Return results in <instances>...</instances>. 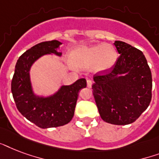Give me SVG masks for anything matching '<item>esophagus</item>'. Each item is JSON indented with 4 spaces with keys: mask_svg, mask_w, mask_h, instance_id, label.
<instances>
[{
    "mask_svg": "<svg viewBox=\"0 0 159 159\" xmlns=\"http://www.w3.org/2000/svg\"><path fill=\"white\" fill-rule=\"evenodd\" d=\"M87 87H89V88H91L92 86V80H87Z\"/></svg>",
    "mask_w": 159,
    "mask_h": 159,
    "instance_id": "1",
    "label": "esophagus"
}]
</instances>
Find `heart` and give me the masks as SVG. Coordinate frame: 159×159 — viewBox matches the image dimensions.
I'll return each mask as SVG.
<instances>
[{"label": "heart", "instance_id": "obj_1", "mask_svg": "<svg viewBox=\"0 0 159 159\" xmlns=\"http://www.w3.org/2000/svg\"><path fill=\"white\" fill-rule=\"evenodd\" d=\"M117 57L116 48L107 43L81 46L75 48L70 55L71 62L76 67L86 69L92 67L97 72H104L111 68Z\"/></svg>", "mask_w": 159, "mask_h": 159}]
</instances>
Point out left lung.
Here are the masks:
<instances>
[{"label":"left lung","instance_id":"1","mask_svg":"<svg viewBox=\"0 0 159 159\" xmlns=\"http://www.w3.org/2000/svg\"><path fill=\"white\" fill-rule=\"evenodd\" d=\"M114 44L120 55L109 72L93 77L92 93L102 120L125 125L150 104L152 74L142 51L122 41Z\"/></svg>","mask_w":159,"mask_h":159}]
</instances>
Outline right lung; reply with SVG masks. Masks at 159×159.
<instances>
[{"mask_svg": "<svg viewBox=\"0 0 159 159\" xmlns=\"http://www.w3.org/2000/svg\"><path fill=\"white\" fill-rule=\"evenodd\" d=\"M62 44L57 40L42 42L25 52L17 60L15 67L11 92L18 111L27 120L47 129L69 123L74 116L78 92L87 87V81L81 78L72 85L62 86L50 97H39L33 92L30 70L36 60L45 54L61 56L57 48Z\"/></svg>", "mask_w": 159, "mask_h": 159, "instance_id": "obj_1", "label": "right lung"}]
</instances>
